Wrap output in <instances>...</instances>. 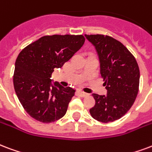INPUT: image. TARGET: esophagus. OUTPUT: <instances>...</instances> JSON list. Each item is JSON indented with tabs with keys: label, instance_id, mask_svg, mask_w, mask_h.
<instances>
[{
	"label": "esophagus",
	"instance_id": "34e87169",
	"mask_svg": "<svg viewBox=\"0 0 152 152\" xmlns=\"http://www.w3.org/2000/svg\"><path fill=\"white\" fill-rule=\"evenodd\" d=\"M78 93H79V95H80V96L82 97H85V96H88V93H86V92H84V91H79Z\"/></svg>",
	"mask_w": 152,
	"mask_h": 152
}]
</instances>
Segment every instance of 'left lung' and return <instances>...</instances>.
<instances>
[{"label":"left lung","mask_w":152,"mask_h":152,"mask_svg":"<svg viewBox=\"0 0 152 152\" xmlns=\"http://www.w3.org/2000/svg\"><path fill=\"white\" fill-rule=\"evenodd\" d=\"M94 45L107 96L92 94L96 100L89 110L95 120L113 122L124 116L134 104L140 85V68L134 56L122 43L109 36L85 35Z\"/></svg>","instance_id":"1"}]
</instances>
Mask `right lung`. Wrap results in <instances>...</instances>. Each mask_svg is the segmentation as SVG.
<instances>
[{
	"label": "right lung",
	"mask_w": 152,
	"mask_h": 152,
	"mask_svg": "<svg viewBox=\"0 0 152 152\" xmlns=\"http://www.w3.org/2000/svg\"><path fill=\"white\" fill-rule=\"evenodd\" d=\"M83 35L45 36L19 53L13 85L20 104L31 117L48 124L65 115L75 95L70 87L52 84V73L61 68L83 46Z\"/></svg>",
	"instance_id": "obj_1"
}]
</instances>
